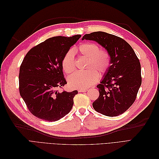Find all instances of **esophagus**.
Wrapping results in <instances>:
<instances>
[{
	"mask_svg": "<svg viewBox=\"0 0 159 159\" xmlns=\"http://www.w3.org/2000/svg\"><path fill=\"white\" fill-rule=\"evenodd\" d=\"M88 89H78V92H85L86 91H87Z\"/></svg>",
	"mask_w": 159,
	"mask_h": 159,
	"instance_id": "esophagus-1",
	"label": "esophagus"
}]
</instances>
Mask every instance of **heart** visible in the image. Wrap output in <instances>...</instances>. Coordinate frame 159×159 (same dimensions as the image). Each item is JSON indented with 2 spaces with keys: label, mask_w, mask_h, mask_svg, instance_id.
Here are the masks:
<instances>
[{
  "label": "heart",
  "mask_w": 159,
  "mask_h": 159,
  "mask_svg": "<svg viewBox=\"0 0 159 159\" xmlns=\"http://www.w3.org/2000/svg\"><path fill=\"white\" fill-rule=\"evenodd\" d=\"M75 51L88 58L85 71H78L68 79L70 86L74 88L86 89L93 85L99 79V74L106 73L111 65L109 53L105 49H99V46L92 42L81 44ZM62 68L66 74H70L75 70L74 52L72 50L66 53L61 61Z\"/></svg>",
  "instance_id": "1"
}]
</instances>
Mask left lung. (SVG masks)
Returning a JSON list of instances; mask_svg holds the SVG:
<instances>
[{
  "instance_id": "1",
  "label": "left lung",
  "mask_w": 159,
  "mask_h": 159,
  "mask_svg": "<svg viewBox=\"0 0 159 159\" xmlns=\"http://www.w3.org/2000/svg\"><path fill=\"white\" fill-rule=\"evenodd\" d=\"M82 40L97 42L111 56V65L97 85L99 95L93 103L94 109L109 117L125 112L135 101L142 82L141 64L132 47L121 38L100 31L85 34Z\"/></svg>"
}]
</instances>
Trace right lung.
Returning <instances> with one entry per match:
<instances>
[{"instance_id": "obj_1", "label": "right lung", "mask_w": 159, "mask_h": 159, "mask_svg": "<svg viewBox=\"0 0 159 159\" xmlns=\"http://www.w3.org/2000/svg\"><path fill=\"white\" fill-rule=\"evenodd\" d=\"M81 36L48 38L33 47L24 57L19 71V91L28 110L36 117L56 121L73 107L78 91L60 92L58 89L67 84L62 59Z\"/></svg>"}]
</instances>
